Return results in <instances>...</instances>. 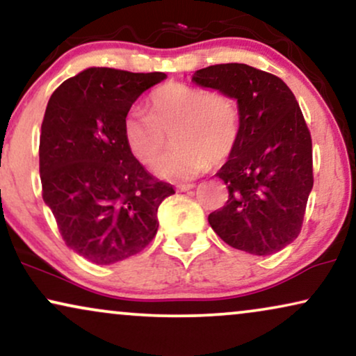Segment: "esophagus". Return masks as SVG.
Returning a JSON list of instances; mask_svg holds the SVG:
<instances>
[{
    "label": "esophagus",
    "instance_id": "esophagus-1",
    "mask_svg": "<svg viewBox=\"0 0 356 356\" xmlns=\"http://www.w3.org/2000/svg\"><path fill=\"white\" fill-rule=\"evenodd\" d=\"M193 187H195V186H193V184H179L177 191L179 192H188V191H192Z\"/></svg>",
    "mask_w": 356,
    "mask_h": 356
}]
</instances>
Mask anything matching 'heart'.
<instances>
[{"label": "heart", "instance_id": "heart-1", "mask_svg": "<svg viewBox=\"0 0 356 356\" xmlns=\"http://www.w3.org/2000/svg\"><path fill=\"white\" fill-rule=\"evenodd\" d=\"M174 135L172 153L154 164V174L188 181L210 163L221 164L234 153L241 136V112L225 92L186 83H168L149 97V111L131 112L123 123V140L141 164H153Z\"/></svg>", "mask_w": 356, "mask_h": 356}]
</instances>
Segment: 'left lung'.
<instances>
[{
  "mask_svg": "<svg viewBox=\"0 0 356 356\" xmlns=\"http://www.w3.org/2000/svg\"><path fill=\"white\" fill-rule=\"evenodd\" d=\"M192 81L238 101L241 136L216 175L227 202L210 213L213 231L254 255L278 252L300 234L312 175V141L291 89L278 76L244 63L198 70Z\"/></svg>",
  "mask_w": 356,
  "mask_h": 356,
  "instance_id": "obj_1",
  "label": "left lung"
}]
</instances>
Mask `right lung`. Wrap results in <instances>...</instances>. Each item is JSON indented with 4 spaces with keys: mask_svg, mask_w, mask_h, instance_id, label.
I'll return each instance as SVG.
<instances>
[{
    "mask_svg": "<svg viewBox=\"0 0 356 356\" xmlns=\"http://www.w3.org/2000/svg\"><path fill=\"white\" fill-rule=\"evenodd\" d=\"M164 73L88 68L66 79L47 104L40 182L61 238L89 262L111 265L138 254L158 233V208L172 195L123 140L134 102Z\"/></svg>",
    "mask_w": 356,
    "mask_h": 356,
    "instance_id": "right-lung-1",
    "label": "right lung"
}]
</instances>
